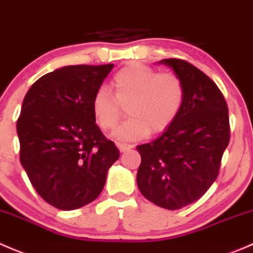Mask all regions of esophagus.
Listing matches in <instances>:
<instances>
[{
    "label": "esophagus",
    "mask_w": 253,
    "mask_h": 253,
    "mask_svg": "<svg viewBox=\"0 0 253 253\" xmlns=\"http://www.w3.org/2000/svg\"><path fill=\"white\" fill-rule=\"evenodd\" d=\"M117 146H118V148H119V151H121V152H126V151L130 150V148L132 147L131 145L123 144V142H117Z\"/></svg>",
    "instance_id": "esophagus-1"
}]
</instances>
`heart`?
I'll list each match as a JSON object with an SVG mask.
<instances>
[{"label":"heart","mask_w":253,"mask_h":253,"mask_svg":"<svg viewBox=\"0 0 253 253\" xmlns=\"http://www.w3.org/2000/svg\"><path fill=\"white\" fill-rule=\"evenodd\" d=\"M114 95L108 87L96 90L91 108L103 131L117 126L126 106L129 118L116 130L121 141H136L150 132L166 131L175 122L183 108L185 88L174 73H158L146 64L132 62L114 74Z\"/></svg>","instance_id":"obj_1"}]
</instances>
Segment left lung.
Instances as JSON below:
<instances>
[{
  "mask_svg": "<svg viewBox=\"0 0 253 253\" xmlns=\"http://www.w3.org/2000/svg\"><path fill=\"white\" fill-rule=\"evenodd\" d=\"M185 88L183 108L155 141L137 146V186L148 201L179 210L205 195L219 174L230 140L228 105L212 79L183 59H162Z\"/></svg>",
  "mask_w": 253,
  "mask_h": 253,
  "instance_id": "left-lung-1",
  "label": "left lung"
}]
</instances>
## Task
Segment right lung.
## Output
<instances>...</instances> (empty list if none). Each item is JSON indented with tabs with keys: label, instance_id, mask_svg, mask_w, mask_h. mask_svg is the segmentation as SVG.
<instances>
[{
	"label": "right lung",
	"instance_id": "right-lung-1",
	"mask_svg": "<svg viewBox=\"0 0 253 253\" xmlns=\"http://www.w3.org/2000/svg\"><path fill=\"white\" fill-rule=\"evenodd\" d=\"M113 64L68 66L36 80L17 122L20 163L47 204L72 211L97 199L119 150L102 134L91 101Z\"/></svg>",
	"mask_w": 253,
	"mask_h": 253
}]
</instances>
